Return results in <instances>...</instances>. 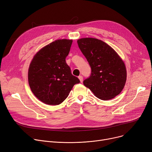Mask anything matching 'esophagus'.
Here are the masks:
<instances>
[{
	"instance_id": "obj_1",
	"label": "esophagus",
	"mask_w": 152,
	"mask_h": 152,
	"mask_svg": "<svg viewBox=\"0 0 152 152\" xmlns=\"http://www.w3.org/2000/svg\"><path fill=\"white\" fill-rule=\"evenodd\" d=\"M78 78H79V80H80V82H81V83H83V77L82 76H79L78 77Z\"/></svg>"
}]
</instances>
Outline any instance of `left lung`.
<instances>
[{"label":"left lung","instance_id":"left-lung-1","mask_svg":"<svg viewBox=\"0 0 152 152\" xmlns=\"http://www.w3.org/2000/svg\"><path fill=\"white\" fill-rule=\"evenodd\" d=\"M77 42L91 68V76L83 81L84 85L101 100L113 99L121 93L126 81L124 63L113 48L101 40L86 37Z\"/></svg>","mask_w":152,"mask_h":152}]
</instances>
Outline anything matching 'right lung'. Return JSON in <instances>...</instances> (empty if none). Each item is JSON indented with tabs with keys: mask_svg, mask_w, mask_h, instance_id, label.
Wrapping results in <instances>:
<instances>
[{
	"mask_svg": "<svg viewBox=\"0 0 152 152\" xmlns=\"http://www.w3.org/2000/svg\"><path fill=\"white\" fill-rule=\"evenodd\" d=\"M72 42L69 39L56 40L37 52L30 63L29 87L35 96L45 104H60L74 85L80 83L71 74L65 60Z\"/></svg>",
	"mask_w": 152,
	"mask_h": 152,
	"instance_id": "1",
	"label": "right lung"
}]
</instances>
